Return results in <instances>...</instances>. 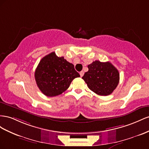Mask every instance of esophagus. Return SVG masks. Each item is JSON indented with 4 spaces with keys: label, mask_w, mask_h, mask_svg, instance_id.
<instances>
[{
    "label": "esophagus",
    "mask_w": 149,
    "mask_h": 149,
    "mask_svg": "<svg viewBox=\"0 0 149 149\" xmlns=\"http://www.w3.org/2000/svg\"><path fill=\"white\" fill-rule=\"evenodd\" d=\"M84 71H81V72H80V77H81L84 75Z\"/></svg>",
    "instance_id": "1"
}]
</instances>
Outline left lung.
Wrapping results in <instances>:
<instances>
[{"label":"left lung","instance_id":"left-lung-1","mask_svg":"<svg viewBox=\"0 0 149 149\" xmlns=\"http://www.w3.org/2000/svg\"><path fill=\"white\" fill-rule=\"evenodd\" d=\"M88 69L82 77L88 87L99 95L111 94L119 82L120 75L116 68L109 62L95 61Z\"/></svg>","mask_w":149,"mask_h":149}]
</instances>
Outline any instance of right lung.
<instances>
[{"label":"right lung","instance_id":"obj_1","mask_svg":"<svg viewBox=\"0 0 149 149\" xmlns=\"http://www.w3.org/2000/svg\"><path fill=\"white\" fill-rule=\"evenodd\" d=\"M79 77L74 65L63 57H57L54 52L42 58L35 71L37 86L47 97L61 94L69 87L72 80Z\"/></svg>","mask_w":149,"mask_h":149}]
</instances>
